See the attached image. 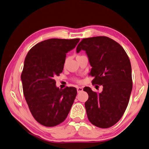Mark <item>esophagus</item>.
<instances>
[{
	"label": "esophagus",
	"mask_w": 149,
	"mask_h": 149,
	"mask_svg": "<svg viewBox=\"0 0 149 149\" xmlns=\"http://www.w3.org/2000/svg\"><path fill=\"white\" fill-rule=\"evenodd\" d=\"M77 92H78V93L82 92V91H83V88H81V87H77Z\"/></svg>",
	"instance_id": "obj_1"
}]
</instances>
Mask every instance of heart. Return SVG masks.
<instances>
[{"label": "heart", "instance_id": "1", "mask_svg": "<svg viewBox=\"0 0 149 149\" xmlns=\"http://www.w3.org/2000/svg\"><path fill=\"white\" fill-rule=\"evenodd\" d=\"M81 56H82L78 55V56H77V58H80V57H81ZM66 61H67V59H66V60H65V62H64V66H65V65H66ZM74 82H79V80H78V79H77V78H74Z\"/></svg>", "mask_w": 149, "mask_h": 149}]
</instances>
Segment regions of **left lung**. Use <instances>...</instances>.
Listing matches in <instances>:
<instances>
[{
	"label": "left lung",
	"instance_id": "8db88e82",
	"mask_svg": "<svg viewBox=\"0 0 149 149\" xmlns=\"http://www.w3.org/2000/svg\"><path fill=\"white\" fill-rule=\"evenodd\" d=\"M85 50L92 67L89 75L92 84L102 86L101 93L89 87L85 102L87 116L91 124L102 128L113 126L124 114L132 89L130 61L124 49L106 36L84 38L78 45L77 52Z\"/></svg>",
	"mask_w": 149,
	"mask_h": 149
}]
</instances>
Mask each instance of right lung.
Instances as JSON below:
<instances>
[{
    "mask_svg": "<svg viewBox=\"0 0 149 149\" xmlns=\"http://www.w3.org/2000/svg\"><path fill=\"white\" fill-rule=\"evenodd\" d=\"M79 40H45L33 46L25 58L21 77L23 94L33 118L45 127L63 122L77 96L74 87L56 88L54 78L63 71L66 53Z\"/></svg>",
    "mask_w": 149,
    "mask_h": 149,
    "instance_id": "obj_1",
    "label": "right lung"
}]
</instances>
